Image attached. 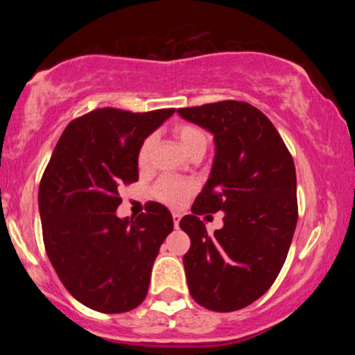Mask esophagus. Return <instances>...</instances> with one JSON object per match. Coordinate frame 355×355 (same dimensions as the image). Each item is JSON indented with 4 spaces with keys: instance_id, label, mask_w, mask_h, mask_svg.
Here are the masks:
<instances>
[{
    "instance_id": "esophagus-1",
    "label": "esophagus",
    "mask_w": 355,
    "mask_h": 355,
    "mask_svg": "<svg viewBox=\"0 0 355 355\" xmlns=\"http://www.w3.org/2000/svg\"><path fill=\"white\" fill-rule=\"evenodd\" d=\"M180 218H182V215L178 214V211H173V225H175V229H177L178 223H180Z\"/></svg>"
}]
</instances>
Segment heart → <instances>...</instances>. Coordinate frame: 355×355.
Segmentation results:
<instances>
[{"label":"heart","instance_id":"1","mask_svg":"<svg viewBox=\"0 0 355 355\" xmlns=\"http://www.w3.org/2000/svg\"><path fill=\"white\" fill-rule=\"evenodd\" d=\"M173 135L189 157L197 152L205 153L209 140H207V133L203 132L200 126L190 125V123L177 125L173 128ZM152 145H153V138H145V140L141 141L140 148H138L137 152V164L140 168H144V166H146V164H148ZM193 190H195L193 182L182 180V178H175V177H162L160 180L155 183L153 195L160 202L166 203V205L178 207L187 200V197H189Z\"/></svg>","mask_w":355,"mask_h":355}]
</instances>
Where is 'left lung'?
<instances>
[{
    "mask_svg": "<svg viewBox=\"0 0 355 355\" xmlns=\"http://www.w3.org/2000/svg\"><path fill=\"white\" fill-rule=\"evenodd\" d=\"M177 112L215 141L209 182L180 220L191 240L189 291L209 311H239L266 294L287 259L299 217L294 160L272 121L245 101ZM220 209L224 227L209 236L198 215Z\"/></svg>",
    "mask_w": 355,
    "mask_h": 355,
    "instance_id": "obj_1",
    "label": "left lung"
}]
</instances>
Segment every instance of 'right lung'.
Wrapping results in <instances>:
<instances>
[{"mask_svg": "<svg viewBox=\"0 0 355 355\" xmlns=\"http://www.w3.org/2000/svg\"><path fill=\"white\" fill-rule=\"evenodd\" d=\"M175 108L132 113L98 108L61 133L40 182L48 259L78 302L120 313L145 300L155 259L173 218L148 202L137 218H118V190L138 180L137 152Z\"/></svg>", "mask_w": 355, "mask_h": 355, "instance_id": "1", "label": "right lung"}]
</instances>
